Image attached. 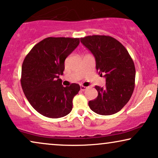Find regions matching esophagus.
Segmentation results:
<instances>
[{
  "instance_id": "obj_1",
  "label": "esophagus",
  "mask_w": 158,
  "mask_h": 158,
  "mask_svg": "<svg viewBox=\"0 0 158 158\" xmlns=\"http://www.w3.org/2000/svg\"><path fill=\"white\" fill-rule=\"evenodd\" d=\"M86 89H87V87L83 86V85H81V90L82 91H85V90H86Z\"/></svg>"
}]
</instances>
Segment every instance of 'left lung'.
<instances>
[{"label":"left lung","mask_w":158,"mask_h":158,"mask_svg":"<svg viewBox=\"0 0 158 158\" xmlns=\"http://www.w3.org/2000/svg\"><path fill=\"white\" fill-rule=\"evenodd\" d=\"M81 42L95 57L96 68L104 75L106 86L96 85L98 96L89 102L92 111L102 115L117 113L128 103L135 86L136 69L126 48L115 38L107 35H90Z\"/></svg>","instance_id":"left-lung-1"}]
</instances>
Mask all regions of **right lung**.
I'll return each instance as SVG.
<instances>
[{"label":"right lung","instance_id":"right-lung-1","mask_svg":"<svg viewBox=\"0 0 158 158\" xmlns=\"http://www.w3.org/2000/svg\"><path fill=\"white\" fill-rule=\"evenodd\" d=\"M80 44V38H46L35 45L24 59L21 85L28 102L37 112L50 118L66 116L73 98L81 89L77 83L61 85L65 59Z\"/></svg>","mask_w":158,"mask_h":158}]
</instances>
